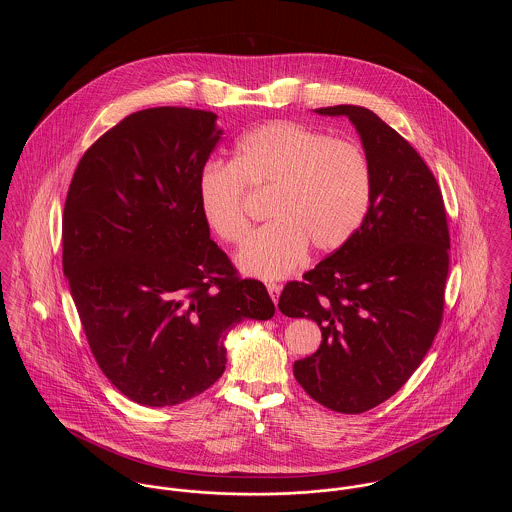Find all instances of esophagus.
<instances>
[{"mask_svg":"<svg viewBox=\"0 0 512 512\" xmlns=\"http://www.w3.org/2000/svg\"><path fill=\"white\" fill-rule=\"evenodd\" d=\"M266 288H268L270 297L274 299V303H278V297H280V292H282V286H280V284H274V282H270Z\"/></svg>","mask_w":512,"mask_h":512,"instance_id":"obj_1","label":"esophagus"}]
</instances>
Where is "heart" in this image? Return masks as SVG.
Listing matches in <instances>:
<instances>
[{"instance_id": "b5f03b06", "label": "heart", "mask_w": 512, "mask_h": 512, "mask_svg": "<svg viewBox=\"0 0 512 512\" xmlns=\"http://www.w3.org/2000/svg\"><path fill=\"white\" fill-rule=\"evenodd\" d=\"M246 189L270 193L272 222L248 240L238 266L274 280L292 274L309 246L331 254L355 236L370 207L372 169L359 144L276 120L246 134L232 161H211L199 173L201 217L226 244L248 236Z\"/></svg>"}]
</instances>
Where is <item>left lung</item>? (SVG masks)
I'll return each mask as SVG.
<instances>
[{
	"label": "left lung",
	"instance_id": "left-lung-1",
	"mask_svg": "<svg viewBox=\"0 0 512 512\" xmlns=\"http://www.w3.org/2000/svg\"><path fill=\"white\" fill-rule=\"evenodd\" d=\"M315 112L355 124L372 197L355 236L288 282L278 307L321 329L317 353L293 363L301 388L333 412L363 414L406 384L438 335L449 228L434 173L396 130L363 106Z\"/></svg>",
	"mask_w": 512,
	"mask_h": 512
}]
</instances>
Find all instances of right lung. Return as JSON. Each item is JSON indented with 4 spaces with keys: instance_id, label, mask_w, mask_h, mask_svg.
I'll list each match as a JSON object with an SVG mask.
<instances>
[{
    "instance_id": "add662e5",
    "label": "right lung",
    "mask_w": 512,
    "mask_h": 512,
    "mask_svg": "<svg viewBox=\"0 0 512 512\" xmlns=\"http://www.w3.org/2000/svg\"><path fill=\"white\" fill-rule=\"evenodd\" d=\"M217 114L161 106L126 116L88 147L63 213V272L90 351L142 406L213 386L224 339L276 307L211 238L197 179L220 140Z\"/></svg>"
}]
</instances>
